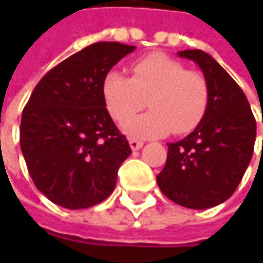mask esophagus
I'll return each mask as SVG.
<instances>
[{
  "label": "esophagus",
  "mask_w": 263,
  "mask_h": 263,
  "mask_svg": "<svg viewBox=\"0 0 263 263\" xmlns=\"http://www.w3.org/2000/svg\"><path fill=\"white\" fill-rule=\"evenodd\" d=\"M128 143H130V147H132L133 151H139L140 147L143 146V142H140V140H137V139H133V137L128 139Z\"/></svg>",
  "instance_id": "34e87169"
}]
</instances>
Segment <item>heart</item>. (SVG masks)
<instances>
[{"mask_svg": "<svg viewBox=\"0 0 263 263\" xmlns=\"http://www.w3.org/2000/svg\"><path fill=\"white\" fill-rule=\"evenodd\" d=\"M111 117L126 123L147 104L151 111L124 126L130 136L162 137L192 132L205 117L209 104L206 80L165 54H149L132 66V77L109 70L101 85Z\"/></svg>", "mask_w": 263, "mask_h": 263, "instance_id": "obj_1", "label": "heart"}]
</instances>
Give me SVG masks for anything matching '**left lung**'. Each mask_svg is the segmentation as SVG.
I'll return each mask as SVG.
<instances>
[{
    "mask_svg": "<svg viewBox=\"0 0 263 263\" xmlns=\"http://www.w3.org/2000/svg\"><path fill=\"white\" fill-rule=\"evenodd\" d=\"M177 55L195 61L202 70L209 104L189 136L168 143L167 164L157 181L170 200L208 209L236 192L253 155L256 121L243 90L209 54L186 49Z\"/></svg>",
    "mask_w": 263,
    "mask_h": 263,
    "instance_id": "obj_1",
    "label": "left lung"
}]
</instances>
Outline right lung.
I'll return each instance as SVG.
<instances>
[{
	"label": "right lung",
	"instance_id": "1",
	"mask_svg": "<svg viewBox=\"0 0 263 263\" xmlns=\"http://www.w3.org/2000/svg\"><path fill=\"white\" fill-rule=\"evenodd\" d=\"M136 46L96 42L83 48L36 85L20 124V147L35 186L67 209L101 203L132 154L102 99L106 73Z\"/></svg>",
	"mask_w": 263,
	"mask_h": 263
}]
</instances>
